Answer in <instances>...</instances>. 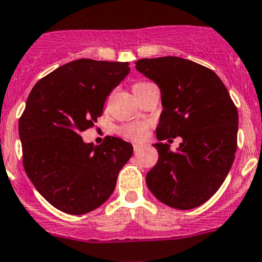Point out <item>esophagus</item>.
<instances>
[{
  "mask_svg": "<svg viewBox=\"0 0 262 262\" xmlns=\"http://www.w3.org/2000/svg\"><path fill=\"white\" fill-rule=\"evenodd\" d=\"M143 146H144L143 143H139V142H133V148H134V152L139 151V149H141L142 147H143Z\"/></svg>",
  "mask_w": 262,
  "mask_h": 262,
  "instance_id": "esophagus-1",
  "label": "esophagus"
}]
</instances>
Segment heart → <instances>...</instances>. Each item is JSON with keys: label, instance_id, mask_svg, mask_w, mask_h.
Wrapping results in <instances>:
<instances>
[{"label": "heart", "instance_id": "1", "mask_svg": "<svg viewBox=\"0 0 262 262\" xmlns=\"http://www.w3.org/2000/svg\"><path fill=\"white\" fill-rule=\"evenodd\" d=\"M151 84L152 83H148V82H139L137 83V84H134L133 87L134 95ZM148 129H149L148 121H144V120L132 121V123H126L124 124V125H121L120 128H119V134L125 137V138L128 139H133V141H142V139L146 138L147 133H148Z\"/></svg>", "mask_w": 262, "mask_h": 262}]
</instances>
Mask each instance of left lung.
<instances>
[{
  "mask_svg": "<svg viewBox=\"0 0 262 262\" xmlns=\"http://www.w3.org/2000/svg\"><path fill=\"white\" fill-rule=\"evenodd\" d=\"M136 69L161 91L159 141L182 137L177 151L154 144L157 164L146 183L162 204L178 210L201 206L227 178L237 151L238 111L219 77L206 67L166 56L142 58Z\"/></svg>",
  "mask_w": 262,
  "mask_h": 262,
  "instance_id": "left-lung-1",
  "label": "left lung"
}]
</instances>
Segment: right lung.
<instances>
[{"mask_svg": "<svg viewBox=\"0 0 262 262\" xmlns=\"http://www.w3.org/2000/svg\"><path fill=\"white\" fill-rule=\"evenodd\" d=\"M129 70V62L80 58L46 75L28 96L19 120L23 165L60 211L83 215L100 207L133 155V146L121 138L93 146L80 136L97 123L107 96Z\"/></svg>", "mask_w": 262, "mask_h": 262, "instance_id": "add662e5", "label": "right lung"}]
</instances>
